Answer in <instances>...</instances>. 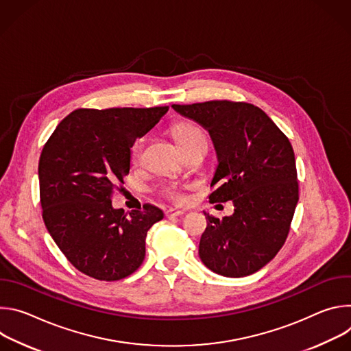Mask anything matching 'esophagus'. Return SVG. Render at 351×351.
<instances>
[{"mask_svg": "<svg viewBox=\"0 0 351 351\" xmlns=\"http://www.w3.org/2000/svg\"><path fill=\"white\" fill-rule=\"evenodd\" d=\"M184 215V211H180V210H176V208H169L167 211V217L168 218H173V217H183Z\"/></svg>", "mask_w": 351, "mask_h": 351, "instance_id": "obj_1", "label": "esophagus"}]
</instances>
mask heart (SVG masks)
I'll return each instance as SVG.
<instances>
[{
	"label": "heart",
	"mask_w": 351,
	"mask_h": 351,
	"mask_svg": "<svg viewBox=\"0 0 351 351\" xmlns=\"http://www.w3.org/2000/svg\"><path fill=\"white\" fill-rule=\"evenodd\" d=\"M172 133L179 144V147L182 148V152H187L189 148L197 145V144H206V134L203 133V130L197 128L195 125H190V123H180V125H176L173 126L172 129ZM144 143H145V138L144 137H138L134 140V143L132 144V149H130V156H132V160L134 162H137L141 157V153L144 149ZM164 193L172 198L173 202L176 203H180L183 202V195L180 194V191L175 187H167L164 189Z\"/></svg>",
	"instance_id": "obj_1"
}]
</instances>
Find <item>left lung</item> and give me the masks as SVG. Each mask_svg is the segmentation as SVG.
I'll list each match as a JSON object with an SVG mask.
<instances>
[{"label":"left lung","mask_w":351,"mask_h":351,"mask_svg":"<svg viewBox=\"0 0 351 351\" xmlns=\"http://www.w3.org/2000/svg\"><path fill=\"white\" fill-rule=\"evenodd\" d=\"M172 108L210 133L218 160L210 202L233 203V214L222 219L204 213L199 258L228 278L260 271L283 245L298 202L289 138L263 110L247 103L225 99Z\"/></svg>","instance_id":"8db88e82"}]
</instances>
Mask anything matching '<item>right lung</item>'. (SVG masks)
<instances>
[{
    "mask_svg": "<svg viewBox=\"0 0 351 351\" xmlns=\"http://www.w3.org/2000/svg\"><path fill=\"white\" fill-rule=\"evenodd\" d=\"M168 107L76 110L54 130L38 162L43 219L69 263L98 280L133 274L148 229L164 213L145 204L125 215L111 194L130 169V148Z\"/></svg>",
    "mask_w": 351,
    "mask_h": 351,
    "instance_id": "right-lung-1",
    "label": "right lung"
}]
</instances>
